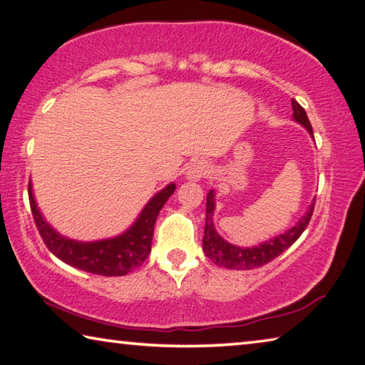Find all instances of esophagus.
Listing matches in <instances>:
<instances>
[{
	"instance_id": "34e87169",
	"label": "esophagus",
	"mask_w": 365,
	"mask_h": 365,
	"mask_svg": "<svg viewBox=\"0 0 365 365\" xmlns=\"http://www.w3.org/2000/svg\"><path fill=\"white\" fill-rule=\"evenodd\" d=\"M208 175H210V165L205 162V160H195V162H192L187 166L186 179H189V181H200L202 178H205Z\"/></svg>"
}]
</instances>
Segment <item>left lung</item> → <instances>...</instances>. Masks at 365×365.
Wrapping results in <instances>:
<instances>
[{
    "mask_svg": "<svg viewBox=\"0 0 365 365\" xmlns=\"http://www.w3.org/2000/svg\"><path fill=\"white\" fill-rule=\"evenodd\" d=\"M292 107H293V120L297 123L302 125L306 131H308L312 136V126L308 120V115H306L304 108L298 104L295 99H292ZM216 192L212 189L207 195V216H205V231H203V253L213 261L215 264L221 267H226V269H253V267L264 266L269 263L274 258H277L280 253H284L287 248L295 244L297 239L303 234L306 226L309 225V220L314 212V200L306 210V213L299 218L295 226L290 227L289 231L284 234H279L276 237H272L266 242H261V244L255 247H239L234 245L231 242H227L221 237L218 231L215 229L213 222V215L216 210V202H215Z\"/></svg>",
    "mask_w": 365,
    "mask_h": 365,
    "instance_id": "1",
    "label": "left lung"
}]
</instances>
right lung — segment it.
Here are the masks:
<instances>
[{
	"instance_id": "right-lung-1",
	"label": "right lung",
	"mask_w": 365,
	"mask_h": 365,
	"mask_svg": "<svg viewBox=\"0 0 365 365\" xmlns=\"http://www.w3.org/2000/svg\"><path fill=\"white\" fill-rule=\"evenodd\" d=\"M176 184L170 182L158 190L152 199L145 203L143 212L134 220L133 225L115 237L81 242L68 239L56 231V229L44 220L43 213L36 205L31 181L29 182V199L31 215L35 225L40 231L41 239L48 250L68 266L76 269L99 274V276L115 277L126 276L128 272L136 269L149 257L152 247L153 226L157 216L163 208L166 200L175 192Z\"/></svg>"
}]
</instances>
